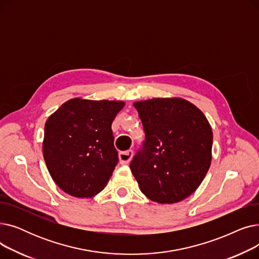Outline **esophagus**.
Segmentation results:
<instances>
[{"label":"esophagus","instance_id":"obj_1","mask_svg":"<svg viewBox=\"0 0 259 259\" xmlns=\"http://www.w3.org/2000/svg\"><path fill=\"white\" fill-rule=\"evenodd\" d=\"M133 156V151L132 150H127L124 152H119L118 154V159L121 165H127L129 164V161L131 160Z\"/></svg>","mask_w":259,"mask_h":259}]
</instances>
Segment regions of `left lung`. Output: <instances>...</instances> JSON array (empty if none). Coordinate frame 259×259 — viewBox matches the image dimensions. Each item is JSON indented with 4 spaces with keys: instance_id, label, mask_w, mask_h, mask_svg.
<instances>
[{
    "instance_id": "8db88e82",
    "label": "left lung",
    "mask_w": 259,
    "mask_h": 259,
    "mask_svg": "<svg viewBox=\"0 0 259 259\" xmlns=\"http://www.w3.org/2000/svg\"><path fill=\"white\" fill-rule=\"evenodd\" d=\"M146 139L130 169L141 191L158 203L184 200L210 168L213 133L199 109L181 98L135 102Z\"/></svg>"
}]
</instances>
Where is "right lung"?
Here are the masks:
<instances>
[{"label":"right lung","instance_id":"right-lung-1","mask_svg":"<svg viewBox=\"0 0 259 259\" xmlns=\"http://www.w3.org/2000/svg\"><path fill=\"white\" fill-rule=\"evenodd\" d=\"M124 106L122 101L75 98L48 117L43 155L65 193L88 198L107 186L118 161L111 125Z\"/></svg>","mask_w":259,"mask_h":259}]
</instances>
